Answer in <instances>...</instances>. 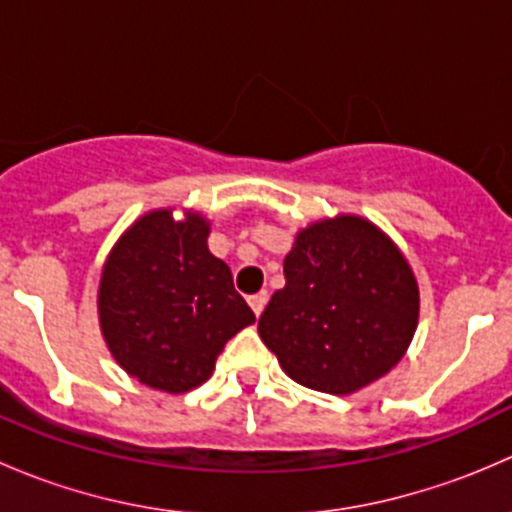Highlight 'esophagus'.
<instances>
[{
    "instance_id": "34e87169",
    "label": "esophagus",
    "mask_w": 512,
    "mask_h": 512,
    "mask_svg": "<svg viewBox=\"0 0 512 512\" xmlns=\"http://www.w3.org/2000/svg\"><path fill=\"white\" fill-rule=\"evenodd\" d=\"M267 299H270V294H267V292H257V294H250V297H247V302H250L252 312H255L257 317H260L262 309H265Z\"/></svg>"
}]
</instances>
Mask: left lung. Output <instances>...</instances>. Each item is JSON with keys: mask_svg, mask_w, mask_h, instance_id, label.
Wrapping results in <instances>:
<instances>
[{"mask_svg": "<svg viewBox=\"0 0 512 512\" xmlns=\"http://www.w3.org/2000/svg\"><path fill=\"white\" fill-rule=\"evenodd\" d=\"M285 280L257 332L289 379L342 396L399 364L418 324V285L379 227L354 215L309 225L285 257Z\"/></svg>", "mask_w": 512, "mask_h": 512, "instance_id": "8db88e82", "label": "left lung"}]
</instances>
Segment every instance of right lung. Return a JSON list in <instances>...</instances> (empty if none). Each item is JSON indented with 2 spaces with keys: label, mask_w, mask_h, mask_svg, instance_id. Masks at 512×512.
<instances>
[{
  "label": "right lung",
  "mask_w": 512,
  "mask_h": 512,
  "mask_svg": "<svg viewBox=\"0 0 512 512\" xmlns=\"http://www.w3.org/2000/svg\"><path fill=\"white\" fill-rule=\"evenodd\" d=\"M200 215L156 210L128 227L103 265L101 332L113 359L151 389L183 394L213 374L227 339L255 322L232 272L208 250Z\"/></svg>",
  "instance_id": "1"
}]
</instances>
